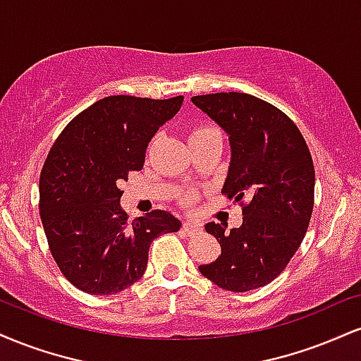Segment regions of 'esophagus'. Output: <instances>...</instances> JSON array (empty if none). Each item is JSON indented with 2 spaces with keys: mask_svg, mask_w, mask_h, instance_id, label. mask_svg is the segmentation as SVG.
<instances>
[{
  "mask_svg": "<svg viewBox=\"0 0 361 361\" xmlns=\"http://www.w3.org/2000/svg\"><path fill=\"white\" fill-rule=\"evenodd\" d=\"M183 230H185V233H195V232H198L200 230V224H197V222H193V220H186V222H183Z\"/></svg>",
  "mask_w": 361,
  "mask_h": 361,
  "instance_id": "34e87169",
  "label": "esophagus"
}]
</instances>
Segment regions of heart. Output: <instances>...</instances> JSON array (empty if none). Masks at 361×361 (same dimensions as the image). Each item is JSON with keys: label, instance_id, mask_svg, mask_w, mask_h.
Instances as JSON below:
<instances>
[{"label": "heart", "instance_id": "b5f03b06", "mask_svg": "<svg viewBox=\"0 0 361 361\" xmlns=\"http://www.w3.org/2000/svg\"><path fill=\"white\" fill-rule=\"evenodd\" d=\"M215 134H220V131L219 129H215L214 126L197 124L190 129L188 136H190V142H197V141H202V139L215 136ZM193 200H195V195L186 193L183 195V198H181V202H183V205H190V203H193Z\"/></svg>", "mask_w": 361, "mask_h": 361}]
</instances>
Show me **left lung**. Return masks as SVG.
Segmentation results:
<instances>
[{"instance_id": "1", "label": "left lung", "mask_w": 361, "mask_h": 361, "mask_svg": "<svg viewBox=\"0 0 361 361\" xmlns=\"http://www.w3.org/2000/svg\"><path fill=\"white\" fill-rule=\"evenodd\" d=\"M193 104L228 134L232 147L222 192L240 203L244 222L225 232L210 222L220 257L200 266L214 284L232 293L262 288L296 254L314 207V164L294 121L250 94L195 95ZM247 194L251 200L243 202Z\"/></svg>"}]
</instances>
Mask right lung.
Returning a JSON list of instances; mask_svg holds the SVG:
<instances>
[{"label":"right lung","instance_id":"obj_1","mask_svg":"<svg viewBox=\"0 0 361 361\" xmlns=\"http://www.w3.org/2000/svg\"><path fill=\"white\" fill-rule=\"evenodd\" d=\"M183 95H109L65 126L40 173V219L60 272L87 294L109 296L145 274L151 242L180 230L169 212L133 222L119 205L121 181L145 164L159 126L180 111Z\"/></svg>","mask_w":361,"mask_h":361}]
</instances>
